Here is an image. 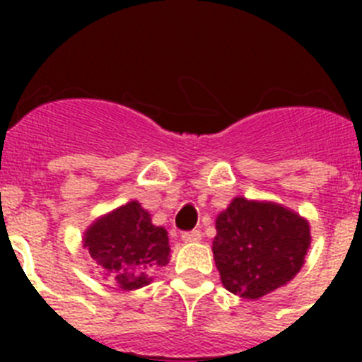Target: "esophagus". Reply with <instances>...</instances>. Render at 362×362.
Returning <instances> with one entry per match:
<instances>
[{
    "label": "esophagus",
    "mask_w": 362,
    "mask_h": 362,
    "mask_svg": "<svg viewBox=\"0 0 362 362\" xmlns=\"http://www.w3.org/2000/svg\"><path fill=\"white\" fill-rule=\"evenodd\" d=\"M181 238H183L185 243H199L203 235H201L199 230H190V232H185Z\"/></svg>",
    "instance_id": "1"
}]
</instances>
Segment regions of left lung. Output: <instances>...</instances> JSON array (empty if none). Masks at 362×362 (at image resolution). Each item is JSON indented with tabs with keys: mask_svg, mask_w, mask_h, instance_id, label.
Instances as JSON below:
<instances>
[{
	"mask_svg": "<svg viewBox=\"0 0 362 362\" xmlns=\"http://www.w3.org/2000/svg\"><path fill=\"white\" fill-rule=\"evenodd\" d=\"M212 250L221 283L243 299H259L292 281L310 248V225L270 201L235 197L217 216Z\"/></svg>",
	"mask_w": 362,
	"mask_h": 362,
	"instance_id": "obj_1",
	"label": "left lung"
}]
</instances>
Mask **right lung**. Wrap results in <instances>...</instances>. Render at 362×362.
I'll use <instances>...</instances> for the list:
<instances>
[{"instance_id": "right-lung-1", "label": "right lung", "mask_w": 362, "mask_h": 362, "mask_svg": "<svg viewBox=\"0 0 362 362\" xmlns=\"http://www.w3.org/2000/svg\"><path fill=\"white\" fill-rule=\"evenodd\" d=\"M85 246L95 268L123 290H137L152 281L150 274L170 261L168 233L152 225L137 201L99 217L85 232Z\"/></svg>"}]
</instances>
